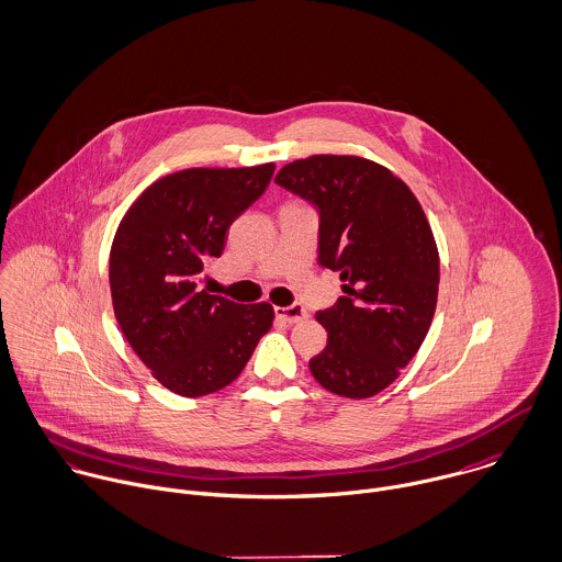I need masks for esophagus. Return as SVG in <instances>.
<instances>
[{"label": "esophagus", "instance_id": "34e87169", "mask_svg": "<svg viewBox=\"0 0 562 562\" xmlns=\"http://www.w3.org/2000/svg\"><path fill=\"white\" fill-rule=\"evenodd\" d=\"M274 314L277 318H281L283 323H301L303 318H307V310L301 307V305H288V307H274Z\"/></svg>", "mask_w": 562, "mask_h": 562}]
</instances>
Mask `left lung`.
<instances>
[{"mask_svg":"<svg viewBox=\"0 0 562 562\" xmlns=\"http://www.w3.org/2000/svg\"><path fill=\"white\" fill-rule=\"evenodd\" d=\"M274 183L316 206L318 263L345 281V296L316 312L329 338L310 371L334 394L369 398L407 367L434 318L440 263L427 217L401 179L360 157L301 159Z\"/></svg>","mask_w":562,"mask_h":562,"instance_id":"1","label":"left lung"}]
</instances>
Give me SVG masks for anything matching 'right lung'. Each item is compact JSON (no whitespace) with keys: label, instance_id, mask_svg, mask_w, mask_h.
I'll use <instances>...</instances> for the list:
<instances>
[{"label":"right lung","instance_id":"right-lung-1","mask_svg":"<svg viewBox=\"0 0 562 562\" xmlns=\"http://www.w3.org/2000/svg\"><path fill=\"white\" fill-rule=\"evenodd\" d=\"M272 175L274 164L183 170L153 183L120 222L109 259L115 318L155 379L181 396L235 381L272 327L268 303L241 305L198 290L228 226Z\"/></svg>","mask_w":562,"mask_h":562}]
</instances>
